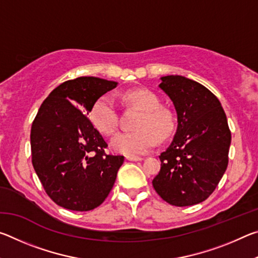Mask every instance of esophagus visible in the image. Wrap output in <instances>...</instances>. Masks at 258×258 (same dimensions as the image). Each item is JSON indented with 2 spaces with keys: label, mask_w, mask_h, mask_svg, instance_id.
<instances>
[{
  "label": "esophagus",
  "mask_w": 258,
  "mask_h": 258,
  "mask_svg": "<svg viewBox=\"0 0 258 258\" xmlns=\"http://www.w3.org/2000/svg\"><path fill=\"white\" fill-rule=\"evenodd\" d=\"M126 159L130 160V161H141L143 158L142 157H126Z\"/></svg>",
  "instance_id": "34e87169"
}]
</instances>
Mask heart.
I'll list each match as a JSON object with an SVG mask.
<instances>
[{
	"instance_id": "b5f03b06",
	"label": "heart",
	"mask_w": 258,
	"mask_h": 258,
	"mask_svg": "<svg viewBox=\"0 0 258 258\" xmlns=\"http://www.w3.org/2000/svg\"><path fill=\"white\" fill-rule=\"evenodd\" d=\"M126 101L140 110L135 131L119 133L113 137L110 145L118 154L137 157L147 154L157 145V140L164 141L175 131V118L172 111L161 108L158 97L148 90L130 91L125 95ZM91 119L100 132L112 135L118 127V109L110 94H103L91 109Z\"/></svg>"
}]
</instances>
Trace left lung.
<instances>
[{"label": "left lung", "mask_w": 258, "mask_h": 258, "mask_svg": "<svg viewBox=\"0 0 258 258\" xmlns=\"http://www.w3.org/2000/svg\"><path fill=\"white\" fill-rule=\"evenodd\" d=\"M159 89L177 116L173 141L159 159L152 185L165 202L192 206L206 200L228 167L231 132L222 104L207 87L180 75L160 77Z\"/></svg>", "instance_id": "left-lung-1"}]
</instances>
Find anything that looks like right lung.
Masks as SVG:
<instances>
[{
	"label": "right lung",
	"instance_id": "obj_1",
	"mask_svg": "<svg viewBox=\"0 0 258 258\" xmlns=\"http://www.w3.org/2000/svg\"><path fill=\"white\" fill-rule=\"evenodd\" d=\"M118 85L93 76L67 81L52 91L32 125L35 172L59 206L87 212L101 205L124 163L104 154L108 145L87 118L94 102Z\"/></svg>",
	"mask_w": 258,
	"mask_h": 258
}]
</instances>
